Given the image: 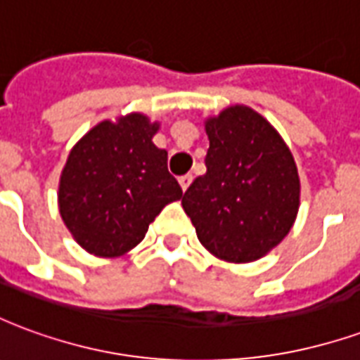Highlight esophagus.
<instances>
[{
	"label": "esophagus",
	"instance_id": "1",
	"mask_svg": "<svg viewBox=\"0 0 360 360\" xmlns=\"http://www.w3.org/2000/svg\"><path fill=\"white\" fill-rule=\"evenodd\" d=\"M191 183H193V175H183V177H179V185L183 191H187L191 187Z\"/></svg>",
	"mask_w": 360,
	"mask_h": 360
}]
</instances>
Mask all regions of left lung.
Here are the masks:
<instances>
[{"label":"left lung","instance_id":"obj_1","mask_svg":"<svg viewBox=\"0 0 360 360\" xmlns=\"http://www.w3.org/2000/svg\"><path fill=\"white\" fill-rule=\"evenodd\" d=\"M206 173L183 195L196 237L214 257L252 262L293 227L301 181L293 154L260 113L226 108L206 119Z\"/></svg>","mask_w":360,"mask_h":360}]
</instances>
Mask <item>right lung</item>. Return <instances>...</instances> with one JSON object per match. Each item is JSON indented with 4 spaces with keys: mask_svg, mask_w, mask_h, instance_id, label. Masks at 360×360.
Here are the masks:
<instances>
[{
    "mask_svg": "<svg viewBox=\"0 0 360 360\" xmlns=\"http://www.w3.org/2000/svg\"><path fill=\"white\" fill-rule=\"evenodd\" d=\"M142 113L102 121L69 152L59 179V214L75 241L96 257H121L144 239L165 204L183 196L167 152Z\"/></svg>",
    "mask_w": 360,
    "mask_h": 360,
    "instance_id": "add662e5",
    "label": "right lung"
}]
</instances>
